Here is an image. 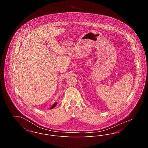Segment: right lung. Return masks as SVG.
<instances>
[{"mask_svg":"<svg viewBox=\"0 0 148 148\" xmlns=\"http://www.w3.org/2000/svg\"><path fill=\"white\" fill-rule=\"evenodd\" d=\"M57 104H58V103H56H56H54V104H53V106H51V107H50V109H53V108H55V107H56V105H57Z\"/></svg>","mask_w":148,"mask_h":148,"instance_id":"right-lung-1","label":"right lung"}]
</instances>
